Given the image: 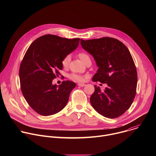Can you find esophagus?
Listing matches in <instances>:
<instances>
[{
  "label": "esophagus",
  "instance_id": "esophagus-1",
  "mask_svg": "<svg viewBox=\"0 0 156 156\" xmlns=\"http://www.w3.org/2000/svg\"><path fill=\"white\" fill-rule=\"evenodd\" d=\"M78 85L79 86L83 87V86H84L86 84H83V83H78Z\"/></svg>",
  "mask_w": 156,
  "mask_h": 156
}]
</instances>
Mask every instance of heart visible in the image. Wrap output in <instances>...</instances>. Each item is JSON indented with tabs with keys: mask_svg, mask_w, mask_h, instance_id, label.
Instances as JSON below:
<instances>
[{
	"mask_svg": "<svg viewBox=\"0 0 156 156\" xmlns=\"http://www.w3.org/2000/svg\"><path fill=\"white\" fill-rule=\"evenodd\" d=\"M79 57L80 58V59L84 62L85 63L86 61H87L88 60H90V56H89L85 52H80L78 54ZM70 55H66L62 60V65L64 66V67H66L69 65V63L70 62ZM70 78L76 81H79V82H83L86 80V77L82 75H76V74H72L70 76Z\"/></svg>",
	"mask_w": 156,
	"mask_h": 156,
	"instance_id": "obj_1",
	"label": "heart"
}]
</instances>
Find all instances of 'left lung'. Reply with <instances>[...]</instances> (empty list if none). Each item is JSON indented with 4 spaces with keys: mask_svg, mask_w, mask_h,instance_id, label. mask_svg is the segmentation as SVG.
Returning <instances> with one entry per match:
<instances>
[{
    "mask_svg": "<svg viewBox=\"0 0 156 156\" xmlns=\"http://www.w3.org/2000/svg\"><path fill=\"white\" fill-rule=\"evenodd\" d=\"M80 42L98 66L93 81L108 86L104 91L94 86L90 98L93 107L105 117H120L130 107L136 91L137 72L129 50L118 39L108 37L81 39Z\"/></svg>",
    "mask_w": 156,
    "mask_h": 156,
    "instance_id": "8db88e82",
    "label": "left lung"
}]
</instances>
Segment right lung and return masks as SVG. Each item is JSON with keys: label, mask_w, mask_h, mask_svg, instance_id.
Returning <instances> with one entry per match:
<instances>
[{"label": "right lung", "mask_w": 156, "mask_h": 156, "mask_svg": "<svg viewBox=\"0 0 156 156\" xmlns=\"http://www.w3.org/2000/svg\"><path fill=\"white\" fill-rule=\"evenodd\" d=\"M80 38L66 39L46 34L34 41L22 60L19 76L21 90L29 105L37 114L48 116L61 111L67 104L76 84L52 80L62 70V59L78 46Z\"/></svg>", "instance_id": "1"}]
</instances>
